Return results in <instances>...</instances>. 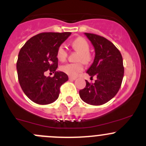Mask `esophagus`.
<instances>
[{
	"instance_id": "1",
	"label": "esophagus",
	"mask_w": 146,
	"mask_h": 146,
	"mask_svg": "<svg viewBox=\"0 0 146 146\" xmlns=\"http://www.w3.org/2000/svg\"><path fill=\"white\" fill-rule=\"evenodd\" d=\"M76 79V78H75V77H71V76H70V77H69V80H75Z\"/></svg>"
}]
</instances>
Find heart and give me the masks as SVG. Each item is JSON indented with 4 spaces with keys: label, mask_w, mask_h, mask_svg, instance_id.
Listing matches in <instances>:
<instances>
[{
    "label": "heart",
    "mask_w": 146,
    "mask_h": 146,
    "mask_svg": "<svg viewBox=\"0 0 146 146\" xmlns=\"http://www.w3.org/2000/svg\"><path fill=\"white\" fill-rule=\"evenodd\" d=\"M72 47L75 50L79 52L78 60H82L84 63H87L91 60V56L89 53V43L87 40L82 37H78L73 40L72 42ZM57 58L60 61H65L67 58L68 53L66 50V48L64 45H61L58 47L56 53ZM84 69L83 62H78V63H68V64L63 65L60 68V70L65 73L66 74L71 76V77H76L78 73L82 72Z\"/></svg>",
    "instance_id": "1"
}]
</instances>
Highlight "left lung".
<instances>
[{"instance_id":"obj_1","label":"left lung","mask_w":146,"mask_h":146,"mask_svg":"<svg viewBox=\"0 0 146 146\" xmlns=\"http://www.w3.org/2000/svg\"><path fill=\"white\" fill-rule=\"evenodd\" d=\"M95 49L93 63L86 73L94 83L86 80V86L79 91L82 100L93 106H100L111 100L119 90L124 75L123 58L118 49L110 40L93 33H85Z\"/></svg>"}]
</instances>
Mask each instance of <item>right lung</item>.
Listing matches in <instances>:
<instances>
[{
  "instance_id": "add662e5",
  "label": "right lung",
  "mask_w": 146,
  "mask_h": 146,
  "mask_svg": "<svg viewBox=\"0 0 146 146\" xmlns=\"http://www.w3.org/2000/svg\"><path fill=\"white\" fill-rule=\"evenodd\" d=\"M70 32L42 33L30 38L18 53L16 68L20 86L27 97L40 105L56 101L62 84L68 80L67 74L56 71L59 46L69 37ZM54 73L46 77L45 72Z\"/></svg>"
}]
</instances>
